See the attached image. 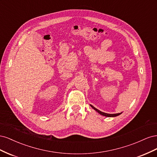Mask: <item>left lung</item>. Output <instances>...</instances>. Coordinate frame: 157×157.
<instances>
[{
  "instance_id": "1",
  "label": "left lung",
  "mask_w": 157,
  "mask_h": 157,
  "mask_svg": "<svg viewBox=\"0 0 157 157\" xmlns=\"http://www.w3.org/2000/svg\"><path fill=\"white\" fill-rule=\"evenodd\" d=\"M90 106H91L95 111H96L98 113L100 114V115H103V116H105V117H117V116H118L120 115L121 114H122V113H116V114H109V113H103V112H101L99 110H98V109H96V107H94V106H92V105H90Z\"/></svg>"
}]
</instances>
